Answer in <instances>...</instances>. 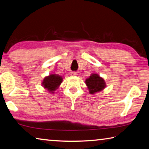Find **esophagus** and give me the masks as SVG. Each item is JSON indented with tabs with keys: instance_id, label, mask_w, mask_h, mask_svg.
<instances>
[{
	"instance_id": "esophagus-1",
	"label": "esophagus",
	"mask_w": 149,
	"mask_h": 149,
	"mask_svg": "<svg viewBox=\"0 0 149 149\" xmlns=\"http://www.w3.org/2000/svg\"><path fill=\"white\" fill-rule=\"evenodd\" d=\"M70 75H71V76H76V75H77V72H72L71 73H70Z\"/></svg>"
}]
</instances>
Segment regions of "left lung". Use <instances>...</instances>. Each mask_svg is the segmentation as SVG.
<instances>
[{"label":"left lung","instance_id":"left-lung-1","mask_svg":"<svg viewBox=\"0 0 149 149\" xmlns=\"http://www.w3.org/2000/svg\"><path fill=\"white\" fill-rule=\"evenodd\" d=\"M85 83L88 89L89 93L91 94L103 91L106 86L104 79L96 73H92L91 76L87 78L85 80Z\"/></svg>","mask_w":149,"mask_h":149}]
</instances>
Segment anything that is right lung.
<instances>
[{
	"label": "right lung",
	"instance_id": "add662e5",
	"mask_svg": "<svg viewBox=\"0 0 149 149\" xmlns=\"http://www.w3.org/2000/svg\"><path fill=\"white\" fill-rule=\"evenodd\" d=\"M63 82V78L57 74H51L45 77L42 81L43 87L49 92L53 94Z\"/></svg>",
	"mask_w": 149,
	"mask_h": 149
}]
</instances>
